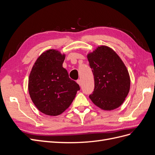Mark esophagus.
Listing matches in <instances>:
<instances>
[{"label": "esophagus", "mask_w": 155, "mask_h": 155, "mask_svg": "<svg viewBox=\"0 0 155 155\" xmlns=\"http://www.w3.org/2000/svg\"><path fill=\"white\" fill-rule=\"evenodd\" d=\"M77 83H78V85H79V86L81 85V79H78V80H77Z\"/></svg>", "instance_id": "1"}]
</instances>
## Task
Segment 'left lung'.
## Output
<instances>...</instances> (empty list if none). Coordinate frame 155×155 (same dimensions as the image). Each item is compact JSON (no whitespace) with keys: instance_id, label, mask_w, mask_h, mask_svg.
<instances>
[{"instance_id":"8db88e82","label":"left lung","mask_w":155,"mask_h":155,"mask_svg":"<svg viewBox=\"0 0 155 155\" xmlns=\"http://www.w3.org/2000/svg\"><path fill=\"white\" fill-rule=\"evenodd\" d=\"M94 76V90L89 97L101 109L112 110L122 105L128 95L130 79L123 61L109 46H97L87 54Z\"/></svg>"}]
</instances>
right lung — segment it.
Returning <instances> with one entry per match:
<instances>
[{
    "mask_svg": "<svg viewBox=\"0 0 155 155\" xmlns=\"http://www.w3.org/2000/svg\"><path fill=\"white\" fill-rule=\"evenodd\" d=\"M65 54L50 49L42 53L28 78L29 94L37 109L48 116H58L72 103L80 88L63 67Z\"/></svg>",
    "mask_w": 155,
    "mask_h": 155,
    "instance_id": "right-lung-1",
    "label": "right lung"
}]
</instances>
